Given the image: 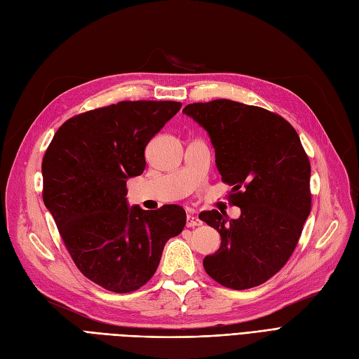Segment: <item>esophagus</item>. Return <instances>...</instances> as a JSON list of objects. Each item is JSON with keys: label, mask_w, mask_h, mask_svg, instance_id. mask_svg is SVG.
Returning a JSON list of instances; mask_svg holds the SVG:
<instances>
[{"label": "esophagus", "mask_w": 359, "mask_h": 359, "mask_svg": "<svg viewBox=\"0 0 359 359\" xmlns=\"http://www.w3.org/2000/svg\"><path fill=\"white\" fill-rule=\"evenodd\" d=\"M198 225H201L200 219L189 213V215L187 216V226H188V228H194V226H198Z\"/></svg>", "instance_id": "esophagus-1"}]
</instances>
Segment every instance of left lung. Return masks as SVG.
<instances>
[{"label": "left lung", "mask_w": 359, "mask_h": 359, "mask_svg": "<svg viewBox=\"0 0 359 359\" xmlns=\"http://www.w3.org/2000/svg\"><path fill=\"white\" fill-rule=\"evenodd\" d=\"M209 133L222 182L238 219L217 210L200 219L217 229L221 248L203 261L222 286L249 289L287 262L311 209L310 161L294 126L279 114L231 100L183 109Z\"/></svg>", "instance_id": "1"}]
</instances>
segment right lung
<instances>
[{"label": "right lung", "mask_w": 359, "mask_h": 359, "mask_svg": "<svg viewBox=\"0 0 359 359\" xmlns=\"http://www.w3.org/2000/svg\"><path fill=\"white\" fill-rule=\"evenodd\" d=\"M177 101H121L68 119L46 150L43 201L77 269L104 289L137 291L158 269L187 213L126 203V180L146 167L144 147L180 110Z\"/></svg>", "instance_id": "1"}]
</instances>
